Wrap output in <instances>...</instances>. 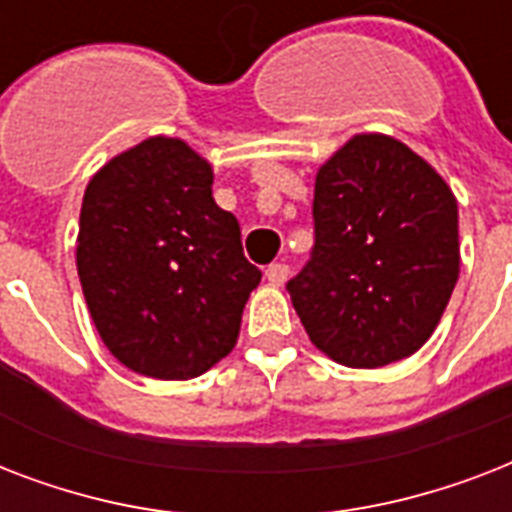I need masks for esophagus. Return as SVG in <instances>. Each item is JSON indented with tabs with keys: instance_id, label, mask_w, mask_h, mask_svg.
<instances>
[{
	"instance_id": "obj_1",
	"label": "esophagus",
	"mask_w": 512,
	"mask_h": 512,
	"mask_svg": "<svg viewBox=\"0 0 512 512\" xmlns=\"http://www.w3.org/2000/svg\"><path fill=\"white\" fill-rule=\"evenodd\" d=\"M265 279H268V284H271V287H284V281L289 279V265H284V263L268 265Z\"/></svg>"
}]
</instances>
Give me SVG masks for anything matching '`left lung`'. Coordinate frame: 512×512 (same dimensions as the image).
Segmentation results:
<instances>
[{"label": "left lung", "instance_id": "1", "mask_svg": "<svg viewBox=\"0 0 512 512\" xmlns=\"http://www.w3.org/2000/svg\"><path fill=\"white\" fill-rule=\"evenodd\" d=\"M316 244L289 297L321 353L353 369L412 356L460 276L457 199L401 140L353 135L316 172Z\"/></svg>", "mask_w": 512, "mask_h": 512}]
</instances>
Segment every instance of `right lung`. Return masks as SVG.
Here are the masks:
<instances>
[{
    "mask_svg": "<svg viewBox=\"0 0 512 512\" xmlns=\"http://www.w3.org/2000/svg\"><path fill=\"white\" fill-rule=\"evenodd\" d=\"M212 164L180 138H148L87 183L76 271L100 340L127 369L191 380L239 340L263 273L239 220L212 199Z\"/></svg>",
    "mask_w": 512,
    "mask_h": 512,
    "instance_id": "right-lung-1",
    "label": "right lung"
}]
</instances>
